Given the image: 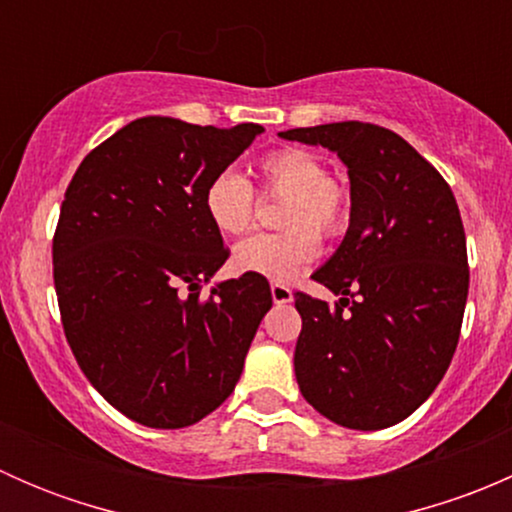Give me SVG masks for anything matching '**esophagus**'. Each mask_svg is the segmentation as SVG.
Segmentation results:
<instances>
[{
  "mask_svg": "<svg viewBox=\"0 0 512 512\" xmlns=\"http://www.w3.org/2000/svg\"><path fill=\"white\" fill-rule=\"evenodd\" d=\"M270 292H272V302H275V304H289V302H292V289L280 285V282H272Z\"/></svg>",
  "mask_w": 512,
  "mask_h": 512,
  "instance_id": "1",
  "label": "esophagus"
}]
</instances>
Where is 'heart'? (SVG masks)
<instances>
[{
  "label": "heart",
  "instance_id": "obj_1",
  "mask_svg": "<svg viewBox=\"0 0 512 512\" xmlns=\"http://www.w3.org/2000/svg\"><path fill=\"white\" fill-rule=\"evenodd\" d=\"M267 193L285 195L280 235H255L232 250V265L245 275L289 282L319 255L317 233L342 235L352 218V195L329 178L324 160L304 148H280L257 163ZM205 213L223 235H242L255 223V193L237 170H220L203 195ZM315 229L312 231L311 227Z\"/></svg>",
  "mask_w": 512,
  "mask_h": 512
}]
</instances>
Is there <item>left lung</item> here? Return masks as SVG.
Here are the masks:
<instances>
[{
    "instance_id": "1",
    "label": "left lung",
    "mask_w": 512,
    "mask_h": 512,
    "mask_svg": "<svg viewBox=\"0 0 512 512\" xmlns=\"http://www.w3.org/2000/svg\"><path fill=\"white\" fill-rule=\"evenodd\" d=\"M347 165L352 218L312 275L339 294H294V376L329 421L379 431L411 416L446 374L468 297L466 232L446 180L399 133L344 121L282 131Z\"/></svg>"
}]
</instances>
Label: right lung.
I'll return each mask as SVG.
<instances>
[{"label":"right lung","mask_w":512,"mask_h":512,"mask_svg":"<svg viewBox=\"0 0 512 512\" xmlns=\"http://www.w3.org/2000/svg\"><path fill=\"white\" fill-rule=\"evenodd\" d=\"M262 131L136 118L66 188L54 235L61 322L86 379L131 421L193 426L240 381L272 292L242 275L200 297L227 260L203 195Z\"/></svg>","instance_id":"1"}]
</instances>
